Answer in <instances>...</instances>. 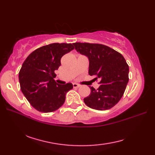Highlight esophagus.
Returning a JSON list of instances; mask_svg holds the SVG:
<instances>
[{"instance_id": "obj_1", "label": "esophagus", "mask_w": 155, "mask_h": 155, "mask_svg": "<svg viewBox=\"0 0 155 155\" xmlns=\"http://www.w3.org/2000/svg\"><path fill=\"white\" fill-rule=\"evenodd\" d=\"M73 87L74 88H78V87H80V85L78 84H76V83H73Z\"/></svg>"}]
</instances>
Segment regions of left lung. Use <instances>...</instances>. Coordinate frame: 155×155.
Here are the masks:
<instances>
[{"label": "left lung", "mask_w": 155, "mask_h": 155, "mask_svg": "<svg viewBox=\"0 0 155 155\" xmlns=\"http://www.w3.org/2000/svg\"><path fill=\"white\" fill-rule=\"evenodd\" d=\"M75 49L89 60L88 74L99 78L100 87L91 88L89 96L84 98L87 106L105 110L117 104L123 96L128 82V65L123 56L106 45L74 42Z\"/></svg>", "instance_id": "left-lung-1"}]
</instances>
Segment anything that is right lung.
Listing matches in <instances>:
<instances>
[{
	"label": "right lung",
	"mask_w": 155,
	"mask_h": 155,
	"mask_svg": "<svg viewBox=\"0 0 155 155\" xmlns=\"http://www.w3.org/2000/svg\"><path fill=\"white\" fill-rule=\"evenodd\" d=\"M74 48L71 43H52L36 49L28 56L19 71L18 78L23 94L36 110L51 113L58 109L65 96L73 86L71 83L58 84L54 71L61 59Z\"/></svg>",
	"instance_id": "add662e5"
}]
</instances>
